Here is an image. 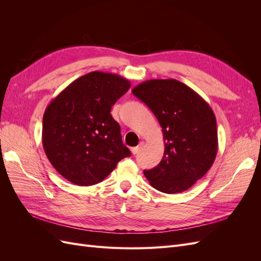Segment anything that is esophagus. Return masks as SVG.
Masks as SVG:
<instances>
[{
	"mask_svg": "<svg viewBox=\"0 0 261 261\" xmlns=\"http://www.w3.org/2000/svg\"><path fill=\"white\" fill-rule=\"evenodd\" d=\"M144 146V144L143 143H141L139 146H137V147H134V148H132V153L133 154H137L138 152H139V150L141 149V147H143Z\"/></svg>",
	"mask_w": 261,
	"mask_h": 261,
	"instance_id": "34e87169",
	"label": "esophagus"
}]
</instances>
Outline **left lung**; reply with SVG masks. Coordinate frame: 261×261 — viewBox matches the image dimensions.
Returning <instances> with one entry per match:
<instances>
[{"label": "left lung", "instance_id": "8db88e82", "mask_svg": "<svg viewBox=\"0 0 261 261\" xmlns=\"http://www.w3.org/2000/svg\"><path fill=\"white\" fill-rule=\"evenodd\" d=\"M132 92L148 106L162 127L164 154L144 174L165 194L187 191L211 168L218 152L217 120L198 93L176 80H150Z\"/></svg>", "mask_w": 261, "mask_h": 261}]
</instances>
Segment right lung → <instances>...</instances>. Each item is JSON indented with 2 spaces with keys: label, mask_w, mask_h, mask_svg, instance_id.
I'll return each mask as SVG.
<instances>
[{
  "label": "right lung",
  "mask_w": 261,
  "mask_h": 261,
  "mask_svg": "<svg viewBox=\"0 0 261 261\" xmlns=\"http://www.w3.org/2000/svg\"><path fill=\"white\" fill-rule=\"evenodd\" d=\"M129 88L126 78L96 70L70 83L46 107L42 145L63 177L80 186L97 184L130 155L110 113Z\"/></svg>",
  "instance_id": "obj_1"
}]
</instances>
